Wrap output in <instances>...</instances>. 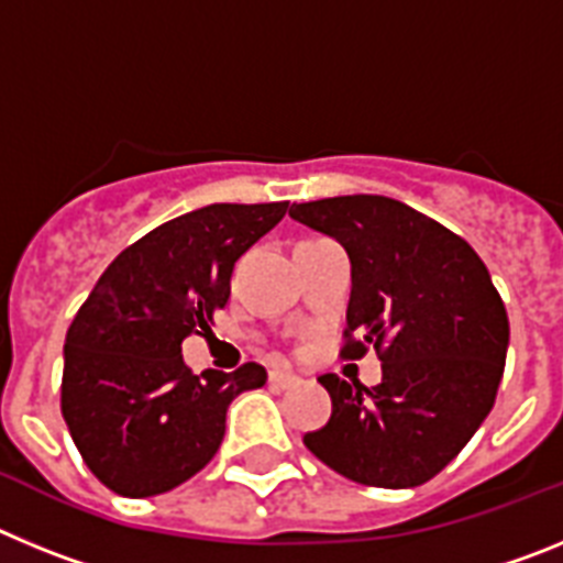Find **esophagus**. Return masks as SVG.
Returning <instances> with one entry per match:
<instances>
[{
  "mask_svg": "<svg viewBox=\"0 0 563 563\" xmlns=\"http://www.w3.org/2000/svg\"><path fill=\"white\" fill-rule=\"evenodd\" d=\"M296 383H298V375H292V372H285V369L271 372L273 389H290V386H296Z\"/></svg>",
  "mask_w": 563,
  "mask_h": 563,
  "instance_id": "obj_1",
  "label": "esophagus"
}]
</instances>
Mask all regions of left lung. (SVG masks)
<instances>
[{
    "mask_svg": "<svg viewBox=\"0 0 563 563\" xmlns=\"http://www.w3.org/2000/svg\"><path fill=\"white\" fill-rule=\"evenodd\" d=\"M290 217L346 251V338H362L343 352L375 346L383 361L372 389L318 377L332 417L305 445L361 485L429 482L490 415L505 372L510 324L485 262L449 228L380 194L292 202Z\"/></svg>",
    "mask_w": 563,
    "mask_h": 563,
    "instance_id": "left-lung-1",
    "label": "left lung"
}]
</instances>
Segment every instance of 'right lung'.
<instances>
[{"instance_id":"right-lung-1","label":"right lung","mask_w":563,"mask_h":563,"mask_svg":"<svg viewBox=\"0 0 563 563\" xmlns=\"http://www.w3.org/2000/svg\"><path fill=\"white\" fill-rule=\"evenodd\" d=\"M287 202L183 213L103 271L64 341L62 415L84 462L109 490L166 494L213 460L228 406L265 386L258 363L194 375L183 341L228 305L236 258L282 222Z\"/></svg>"}]
</instances>
